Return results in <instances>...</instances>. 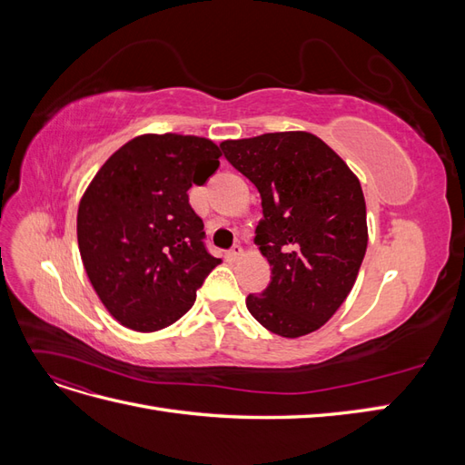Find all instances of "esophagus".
I'll use <instances>...</instances> for the list:
<instances>
[{"mask_svg": "<svg viewBox=\"0 0 465 465\" xmlns=\"http://www.w3.org/2000/svg\"><path fill=\"white\" fill-rule=\"evenodd\" d=\"M242 254H244V250H242L241 246H234L232 250L227 252V260H229V262H236V260L242 258Z\"/></svg>", "mask_w": 465, "mask_h": 465, "instance_id": "34e87169", "label": "esophagus"}]
</instances>
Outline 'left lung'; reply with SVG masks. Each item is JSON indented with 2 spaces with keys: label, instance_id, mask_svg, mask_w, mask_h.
I'll return each instance as SVG.
<instances>
[{
  "label": "left lung",
  "instance_id": "left-lung-1",
  "mask_svg": "<svg viewBox=\"0 0 465 465\" xmlns=\"http://www.w3.org/2000/svg\"><path fill=\"white\" fill-rule=\"evenodd\" d=\"M260 192L256 244L272 283L246 306L265 330L301 337L320 330L355 285L369 244L359 178L320 137L277 132L221 143Z\"/></svg>",
  "mask_w": 465,
  "mask_h": 465
}]
</instances>
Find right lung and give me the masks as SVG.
Masks as SVG:
<instances>
[{
  "label": "right lung",
  "mask_w": 465,
  "mask_h": 465,
  "mask_svg": "<svg viewBox=\"0 0 465 465\" xmlns=\"http://www.w3.org/2000/svg\"><path fill=\"white\" fill-rule=\"evenodd\" d=\"M211 139L145 134L94 174L77 211V242L98 299L122 326L157 331L184 316L221 263L205 250L188 190L219 168Z\"/></svg>",
  "instance_id": "right-lung-1"
}]
</instances>
